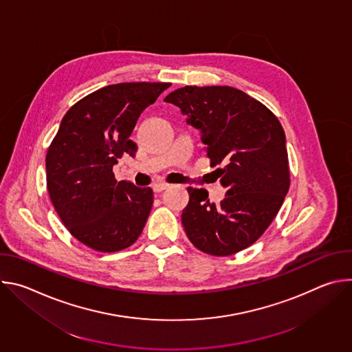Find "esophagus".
I'll return each instance as SVG.
<instances>
[{
  "label": "esophagus",
  "mask_w": 352,
  "mask_h": 352,
  "mask_svg": "<svg viewBox=\"0 0 352 352\" xmlns=\"http://www.w3.org/2000/svg\"><path fill=\"white\" fill-rule=\"evenodd\" d=\"M170 185L168 184H166V182H156V184H153V190L155 192H163L164 189H167Z\"/></svg>",
  "instance_id": "obj_1"
}]
</instances>
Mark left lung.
I'll return each mask as SVG.
<instances>
[{"label": "left lung", "instance_id": "1", "mask_svg": "<svg viewBox=\"0 0 352 352\" xmlns=\"http://www.w3.org/2000/svg\"><path fill=\"white\" fill-rule=\"evenodd\" d=\"M164 102L186 116L227 189L219 205L206 189L188 188L182 226L205 254L230 256L252 245L277 216L289 188L285 133L256 98L230 86H185Z\"/></svg>", "mask_w": 352, "mask_h": 352}]
</instances>
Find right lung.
Wrapping results in <instances>:
<instances>
[{
  "label": "right lung",
  "mask_w": 352,
  "mask_h": 352,
  "mask_svg": "<svg viewBox=\"0 0 352 352\" xmlns=\"http://www.w3.org/2000/svg\"><path fill=\"white\" fill-rule=\"evenodd\" d=\"M170 85L117 83L87 94L67 111L47 150V189L56 212L78 241L98 252L131 246L152 210V188L117 182L113 167L125 153L135 156L136 121Z\"/></svg>",
  "instance_id": "add662e5"
}]
</instances>
